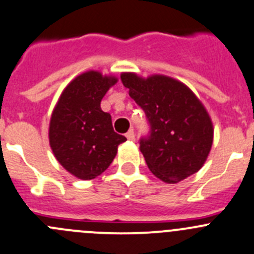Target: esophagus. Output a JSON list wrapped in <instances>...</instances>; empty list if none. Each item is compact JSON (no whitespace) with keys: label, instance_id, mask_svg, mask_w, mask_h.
<instances>
[{"label":"esophagus","instance_id":"1","mask_svg":"<svg viewBox=\"0 0 254 254\" xmlns=\"http://www.w3.org/2000/svg\"><path fill=\"white\" fill-rule=\"evenodd\" d=\"M125 136H127V139L130 140V141H134V140H135V132H134V130L130 129L129 131H127V134H125Z\"/></svg>","mask_w":254,"mask_h":254}]
</instances>
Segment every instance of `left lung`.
I'll return each instance as SVG.
<instances>
[{
	"label": "left lung",
	"instance_id": "1",
	"mask_svg": "<svg viewBox=\"0 0 254 254\" xmlns=\"http://www.w3.org/2000/svg\"><path fill=\"white\" fill-rule=\"evenodd\" d=\"M122 83L150 125L149 134L139 140L150 171L167 184L197 172L212 146L213 127L196 95L165 75L142 79L134 73H123Z\"/></svg>",
	"mask_w": 254,
	"mask_h": 254
}]
</instances>
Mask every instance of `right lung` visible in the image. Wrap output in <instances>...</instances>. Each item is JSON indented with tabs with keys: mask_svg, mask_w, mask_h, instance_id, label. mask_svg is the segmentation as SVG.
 Here are the masks:
<instances>
[{
	"mask_svg": "<svg viewBox=\"0 0 254 254\" xmlns=\"http://www.w3.org/2000/svg\"><path fill=\"white\" fill-rule=\"evenodd\" d=\"M117 78L83 73L67 85L51 118L49 144L59 164L82 180L104 172L127 137L113 129L112 117L100 102Z\"/></svg>",
	"mask_w": 254,
	"mask_h": 254,
	"instance_id": "obj_1",
	"label": "right lung"
}]
</instances>
